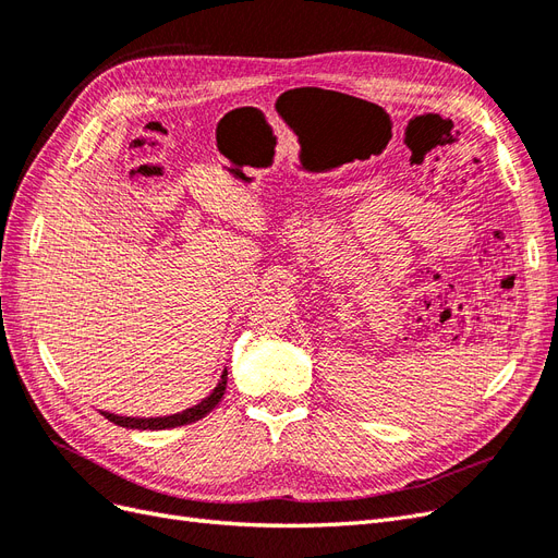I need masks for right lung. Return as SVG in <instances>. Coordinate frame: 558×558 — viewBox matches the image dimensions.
Masks as SVG:
<instances>
[{
    "label": "right lung",
    "mask_w": 558,
    "mask_h": 558,
    "mask_svg": "<svg viewBox=\"0 0 558 558\" xmlns=\"http://www.w3.org/2000/svg\"><path fill=\"white\" fill-rule=\"evenodd\" d=\"M226 384H228V369H223L221 379L214 386V391L202 398L193 408L177 412V414H167V416H121V414H111V412H102L105 418L113 421L116 426L123 428H134V430H165V428H177V426H185L193 424V421L207 416L218 402H221L223 393H226Z\"/></svg>",
    "instance_id": "1"
}]
</instances>
